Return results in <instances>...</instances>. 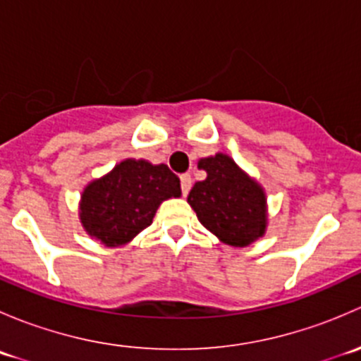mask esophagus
<instances>
[{
	"mask_svg": "<svg viewBox=\"0 0 361 361\" xmlns=\"http://www.w3.org/2000/svg\"><path fill=\"white\" fill-rule=\"evenodd\" d=\"M180 180H181V192H183V195H187L192 188V176L188 173L181 174Z\"/></svg>",
	"mask_w": 361,
	"mask_h": 361,
	"instance_id": "1",
	"label": "esophagus"
}]
</instances>
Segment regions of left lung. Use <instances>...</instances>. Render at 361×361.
<instances>
[{
  "label": "left lung",
  "instance_id": "obj_1",
  "mask_svg": "<svg viewBox=\"0 0 361 361\" xmlns=\"http://www.w3.org/2000/svg\"><path fill=\"white\" fill-rule=\"evenodd\" d=\"M197 167L207 176L192 187L187 201L204 227L235 248L262 238L267 227L264 188L225 154L201 159Z\"/></svg>",
  "mask_w": 361,
  "mask_h": 361
}]
</instances>
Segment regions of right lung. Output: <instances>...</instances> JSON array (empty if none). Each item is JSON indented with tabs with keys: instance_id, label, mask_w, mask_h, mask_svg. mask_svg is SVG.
Segmentation results:
<instances>
[{
	"instance_id": "obj_1",
	"label": "right lung",
	"mask_w": 361,
	"mask_h": 361,
	"mask_svg": "<svg viewBox=\"0 0 361 361\" xmlns=\"http://www.w3.org/2000/svg\"><path fill=\"white\" fill-rule=\"evenodd\" d=\"M180 195V178L166 164L126 159L87 185L80 201V221L101 245L123 246L152 224L162 201Z\"/></svg>"
}]
</instances>
